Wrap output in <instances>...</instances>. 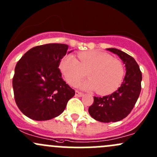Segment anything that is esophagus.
<instances>
[{
	"label": "esophagus",
	"mask_w": 157,
	"mask_h": 157,
	"mask_svg": "<svg viewBox=\"0 0 157 157\" xmlns=\"http://www.w3.org/2000/svg\"><path fill=\"white\" fill-rule=\"evenodd\" d=\"M75 95H76V96H78V97H80V96H83V93H81V92H79V91H77V90H76Z\"/></svg>",
	"instance_id": "1"
}]
</instances>
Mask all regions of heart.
Listing matches in <instances>:
<instances>
[{"label": "heart", "mask_w": 157, "mask_h": 157, "mask_svg": "<svg viewBox=\"0 0 157 157\" xmlns=\"http://www.w3.org/2000/svg\"><path fill=\"white\" fill-rule=\"evenodd\" d=\"M77 58L68 55L61 63V70L71 86H75L86 76L88 80L82 88L96 90L100 95L113 93L118 88L124 76V67L119 60L106 53L95 51L81 52Z\"/></svg>", "instance_id": "heart-1"}]
</instances>
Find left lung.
<instances>
[{
  "label": "left lung",
  "instance_id": "obj_1",
  "mask_svg": "<svg viewBox=\"0 0 157 157\" xmlns=\"http://www.w3.org/2000/svg\"><path fill=\"white\" fill-rule=\"evenodd\" d=\"M106 49L118 55L125 64V76L121 86L112 94L94 96L89 113L96 121L116 122L127 117L134 107L141 90L142 74L134 58L117 48Z\"/></svg>",
  "mask_w": 157,
  "mask_h": 157
}]
</instances>
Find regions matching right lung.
Returning <instances> with one entry per match:
<instances>
[{"label": "right lung", "mask_w": 157, "mask_h": 157, "mask_svg": "<svg viewBox=\"0 0 157 157\" xmlns=\"http://www.w3.org/2000/svg\"><path fill=\"white\" fill-rule=\"evenodd\" d=\"M65 44L50 43L29 49L17 62L13 88L16 103L26 116L46 121L61 115L75 91L61 77Z\"/></svg>", "instance_id": "add662e5"}]
</instances>
